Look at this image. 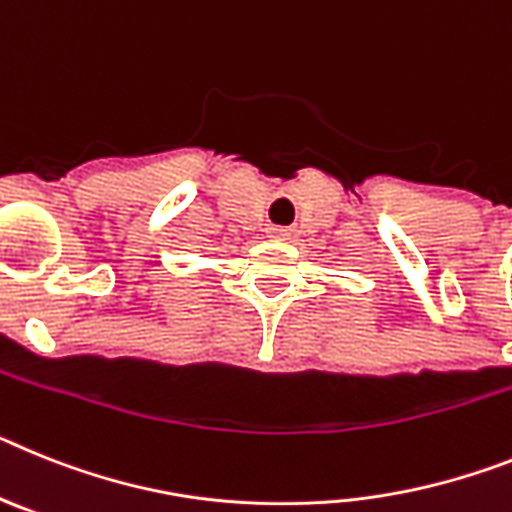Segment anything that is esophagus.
<instances>
[{"label":"esophagus","instance_id":"34e87169","mask_svg":"<svg viewBox=\"0 0 512 512\" xmlns=\"http://www.w3.org/2000/svg\"><path fill=\"white\" fill-rule=\"evenodd\" d=\"M270 237H273V239H286L288 231L286 229H270Z\"/></svg>","mask_w":512,"mask_h":512}]
</instances>
